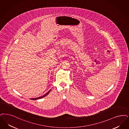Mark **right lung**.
<instances>
[{"mask_svg":"<svg viewBox=\"0 0 129 129\" xmlns=\"http://www.w3.org/2000/svg\"><path fill=\"white\" fill-rule=\"evenodd\" d=\"M50 92V90H49L47 93H46L45 95H44L43 96H41V97H39V98H31V100H36V99H41V98H44V97H45V96H46V95L48 94V93H49Z\"/></svg>","mask_w":129,"mask_h":129,"instance_id":"1","label":"right lung"}]
</instances>
